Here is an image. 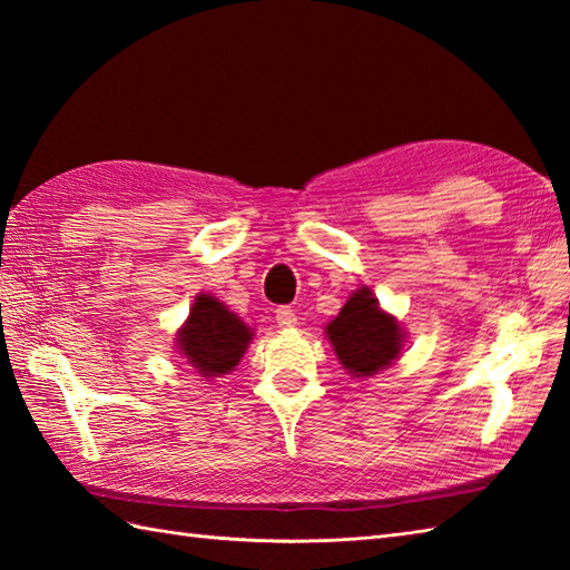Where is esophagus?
<instances>
[{
    "label": "esophagus",
    "instance_id": "34e87169",
    "mask_svg": "<svg viewBox=\"0 0 570 570\" xmlns=\"http://www.w3.org/2000/svg\"><path fill=\"white\" fill-rule=\"evenodd\" d=\"M296 311L292 306H282L276 308V323L278 328H292V325H296Z\"/></svg>",
    "mask_w": 570,
    "mask_h": 570
}]
</instances>
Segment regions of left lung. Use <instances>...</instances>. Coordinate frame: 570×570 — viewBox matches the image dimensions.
Listing matches in <instances>:
<instances>
[{"mask_svg":"<svg viewBox=\"0 0 570 570\" xmlns=\"http://www.w3.org/2000/svg\"><path fill=\"white\" fill-rule=\"evenodd\" d=\"M328 341L350 374L370 377L396 360L402 350V328L380 311L370 288H360L328 325Z\"/></svg>","mask_w":570,"mask_h":570,"instance_id":"1","label":"left lung"}]
</instances>
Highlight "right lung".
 <instances>
[{
    "label": "right lung",
    "mask_w": 570,
    "mask_h": 570,
    "mask_svg": "<svg viewBox=\"0 0 570 570\" xmlns=\"http://www.w3.org/2000/svg\"><path fill=\"white\" fill-rule=\"evenodd\" d=\"M252 333L235 313H229L213 296H198L190 318L178 333V345L188 362L205 377H217L235 370Z\"/></svg>",
    "instance_id": "1"
}]
</instances>
